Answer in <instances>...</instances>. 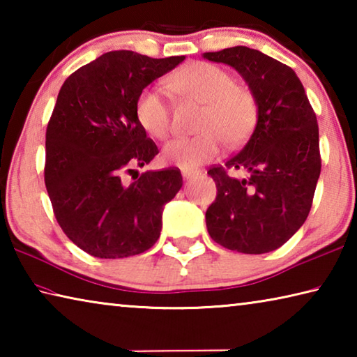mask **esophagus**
Returning <instances> with one entry per match:
<instances>
[{
	"instance_id": "34e87169",
	"label": "esophagus",
	"mask_w": 357,
	"mask_h": 357,
	"mask_svg": "<svg viewBox=\"0 0 357 357\" xmlns=\"http://www.w3.org/2000/svg\"><path fill=\"white\" fill-rule=\"evenodd\" d=\"M198 174H200V172H197V170H183L184 179H192V178L198 176Z\"/></svg>"
}]
</instances>
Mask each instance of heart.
Returning <instances> with one entry per match:
<instances>
[{
    "mask_svg": "<svg viewBox=\"0 0 357 357\" xmlns=\"http://www.w3.org/2000/svg\"><path fill=\"white\" fill-rule=\"evenodd\" d=\"M170 86L184 98L203 104V112L198 121L202 134L168 143L162 153L167 164L193 170L220 154L222 140L229 148L239 146L255 129V94L234 83V77L219 66L203 61L185 64L172 75ZM135 114L151 137L165 140L172 134V107L162 89H143L137 99Z\"/></svg>",
    "mask_w": 357,
    "mask_h": 357,
    "instance_id": "heart-1",
    "label": "heart"
}]
</instances>
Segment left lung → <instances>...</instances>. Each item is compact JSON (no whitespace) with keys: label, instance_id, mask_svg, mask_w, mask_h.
Returning a JSON list of instances; mask_svg holds the SVG:
<instances>
[{"label":"left lung","instance_id":"8db88e82","mask_svg":"<svg viewBox=\"0 0 357 357\" xmlns=\"http://www.w3.org/2000/svg\"><path fill=\"white\" fill-rule=\"evenodd\" d=\"M203 56L236 69L258 100L257 126L243 149L208 170L217 187L206 211L208 233L229 250L273 252L310 213L321 172L317 114L287 64L243 45ZM228 169L250 174L233 178Z\"/></svg>","mask_w":357,"mask_h":357}]
</instances>
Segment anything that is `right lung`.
<instances>
[{
  "label": "right lung",
  "mask_w": 357,
  "mask_h": 357,
  "mask_svg": "<svg viewBox=\"0 0 357 357\" xmlns=\"http://www.w3.org/2000/svg\"><path fill=\"white\" fill-rule=\"evenodd\" d=\"M185 56L108 52L68 77L45 134V187L59 227L98 258H126L160 236L164 204L183 187L179 168L126 174L159 154L135 114L149 83Z\"/></svg>",
  "instance_id": "right-lung-1"
}]
</instances>
